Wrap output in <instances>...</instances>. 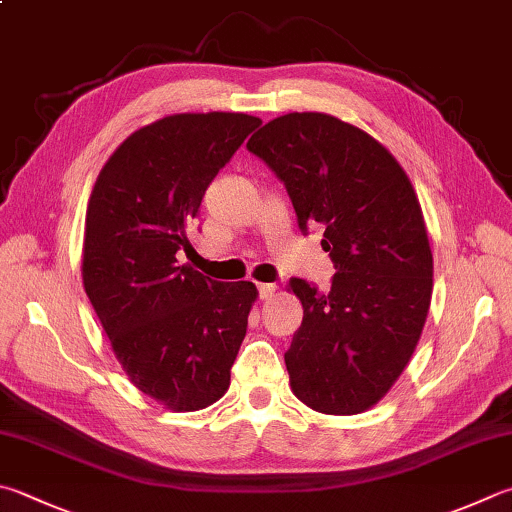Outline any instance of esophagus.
Masks as SVG:
<instances>
[{"instance_id":"esophagus-1","label":"esophagus","mask_w":512,"mask_h":512,"mask_svg":"<svg viewBox=\"0 0 512 512\" xmlns=\"http://www.w3.org/2000/svg\"><path fill=\"white\" fill-rule=\"evenodd\" d=\"M274 292H276V285L274 283H258L260 298H269Z\"/></svg>"}]
</instances>
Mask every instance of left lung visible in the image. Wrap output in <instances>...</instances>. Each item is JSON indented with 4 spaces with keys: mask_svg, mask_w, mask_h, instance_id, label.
Masks as SVG:
<instances>
[{
    "mask_svg": "<svg viewBox=\"0 0 512 512\" xmlns=\"http://www.w3.org/2000/svg\"><path fill=\"white\" fill-rule=\"evenodd\" d=\"M287 189L298 227H323L336 274L327 294L303 278V323L285 352L292 392L325 414L379 403L426 323L432 252L419 198L392 153L327 113H287L247 142Z\"/></svg>",
    "mask_w": 512,
    "mask_h": 512,
    "instance_id": "obj_1",
    "label": "left lung"
}]
</instances>
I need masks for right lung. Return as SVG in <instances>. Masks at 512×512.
Segmentation results:
<instances>
[{"mask_svg":"<svg viewBox=\"0 0 512 512\" xmlns=\"http://www.w3.org/2000/svg\"><path fill=\"white\" fill-rule=\"evenodd\" d=\"M260 124L247 113H178L147 124L106 160L86 209L82 281L115 359L138 390L176 412L216 403L256 301L249 281L189 265L202 196Z\"/></svg>","mask_w":512,"mask_h":512,"instance_id":"right-lung-1","label":"right lung"}]
</instances>
